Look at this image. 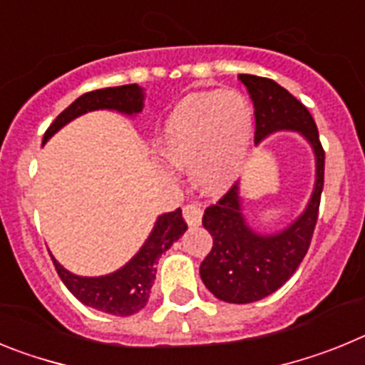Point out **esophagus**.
I'll return each mask as SVG.
<instances>
[{
	"instance_id": "34e87169",
	"label": "esophagus",
	"mask_w": 365,
	"mask_h": 365,
	"mask_svg": "<svg viewBox=\"0 0 365 365\" xmlns=\"http://www.w3.org/2000/svg\"><path fill=\"white\" fill-rule=\"evenodd\" d=\"M202 212H205V208H202L201 202H188V205L182 208V214H185V219L190 227H197V225H201Z\"/></svg>"
}]
</instances>
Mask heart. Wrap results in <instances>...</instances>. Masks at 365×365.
<instances>
[{"instance_id":"heart-1","label":"heart","mask_w":365,"mask_h":365,"mask_svg":"<svg viewBox=\"0 0 365 365\" xmlns=\"http://www.w3.org/2000/svg\"><path fill=\"white\" fill-rule=\"evenodd\" d=\"M252 122V108L240 93H190L164 122L163 153L170 163L195 168L202 190L219 193L243 166Z\"/></svg>"}]
</instances>
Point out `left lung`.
I'll list each match as a JSON object with an SVG mask.
<instances>
[{
	"label": "left lung",
	"instance_id": "1",
	"mask_svg": "<svg viewBox=\"0 0 365 365\" xmlns=\"http://www.w3.org/2000/svg\"><path fill=\"white\" fill-rule=\"evenodd\" d=\"M240 80L254 102L256 144L274 131H299L316 155V182L311 201L285 230L263 235L248 227L241 214L237 182L202 215V227L214 240L212 250L199 269L202 283L222 302L252 303L278 291L307 254L320 210L325 151L314 118L291 93L263 76L240 74Z\"/></svg>",
	"mask_w": 365,
	"mask_h": 365
}]
</instances>
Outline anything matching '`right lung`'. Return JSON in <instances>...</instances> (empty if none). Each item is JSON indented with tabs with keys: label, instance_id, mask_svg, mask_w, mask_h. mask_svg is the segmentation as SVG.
I'll return each instance as SVG.
<instances>
[{
	"label": "right lung",
	"instance_id": "1",
	"mask_svg": "<svg viewBox=\"0 0 365 365\" xmlns=\"http://www.w3.org/2000/svg\"><path fill=\"white\" fill-rule=\"evenodd\" d=\"M143 89L137 83L106 87V89L86 93L54 118L53 124L45 131L43 144L67 122L80 117L83 113L95 111V109H115V111L125 113V115H135V113L143 111ZM186 228L188 225L182 219L180 208H177L175 212L163 214L157 219L150 237L143 245V248L135 254L133 259L125 263L117 272L100 276V278L74 276L73 272L63 269L53 256L51 259H53L54 269H56L58 276L62 278L63 285L83 305L108 312V314L131 316L146 307L155 282L157 261L163 256L164 250L172 247L173 241H177L185 234Z\"/></svg>",
	"mask_w": 365,
	"mask_h": 365
}]
</instances>
